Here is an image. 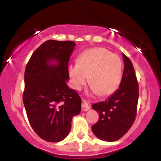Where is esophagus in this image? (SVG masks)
<instances>
[{
	"label": "esophagus",
	"mask_w": 161,
	"mask_h": 161,
	"mask_svg": "<svg viewBox=\"0 0 161 161\" xmlns=\"http://www.w3.org/2000/svg\"><path fill=\"white\" fill-rule=\"evenodd\" d=\"M91 108V104H89L88 101H87L86 100L83 99L82 100V109L83 111H87L89 109Z\"/></svg>",
	"instance_id": "obj_1"
}]
</instances>
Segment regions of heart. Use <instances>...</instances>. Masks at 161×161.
Segmentation results:
<instances>
[{
  "instance_id": "obj_1",
  "label": "heart",
  "mask_w": 161,
  "mask_h": 161,
  "mask_svg": "<svg viewBox=\"0 0 161 161\" xmlns=\"http://www.w3.org/2000/svg\"><path fill=\"white\" fill-rule=\"evenodd\" d=\"M71 85L75 90L88 83L101 97L112 95L121 81L122 62L119 57L103 47H94L84 51L77 65L69 68Z\"/></svg>"
}]
</instances>
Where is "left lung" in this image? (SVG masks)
I'll return each mask as SVG.
<instances>
[{
  "mask_svg": "<svg viewBox=\"0 0 161 161\" xmlns=\"http://www.w3.org/2000/svg\"><path fill=\"white\" fill-rule=\"evenodd\" d=\"M124 69L119 88L104 101L92 105L99 119L92 125L93 133L100 139L114 142L119 139L133 124L137 114L138 84L133 65L124 53Z\"/></svg>",
  "mask_w": 161,
  "mask_h": 161,
  "instance_id": "1",
  "label": "left lung"
}]
</instances>
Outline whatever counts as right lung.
<instances>
[{
	"label": "right lung",
	"instance_id": "obj_1",
	"mask_svg": "<svg viewBox=\"0 0 161 161\" xmlns=\"http://www.w3.org/2000/svg\"><path fill=\"white\" fill-rule=\"evenodd\" d=\"M75 46L70 41H46L25 67L23 100L28 119L36 133L49 142L64 140L71 129L72 118L81 111V97L66 84Z\"/></svg>",
	"mask_w": 161,
	"mask_h": 161
}]
</instances>
